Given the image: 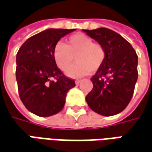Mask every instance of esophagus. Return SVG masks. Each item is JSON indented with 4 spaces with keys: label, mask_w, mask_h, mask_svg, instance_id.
<instances>
[{
    "label": "esophagus",
    "mask_w": 152,
    "mask_h": 152,
    "mask_svg": "<svg viewBox=\"0 0 152 152\" xmlns=\"http://www.w3.org/2000/svg\"><path fill=\"white\" fill-rule=\"evenodd\" d=\"M80 83H81V80H76V81H75V84H76V85H79Z\"/></svg>",
    "instance_id": "34e87169"
}]
</instances>
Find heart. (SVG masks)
<instances>
[{
  "mask_svg": "<svg viewBox=\"0 0 152 152\" xmlns=\"http://www.w3.org/2000/svg\"><path fill=\"white\" fill-rule=\"evenodd\" d=\"M74 57L77 64L67 71V76L77 78L98 71L106 58V51L98 43L83 34L70 36L64 45L58 44L54 50V59L56 65L66 71L73 64Z\"/></svg>",
  "mask_w": 152,
  "mask_h": 152,
  "instance_id": "b5f03b06",
  "label": "heart"
}]
</instances>
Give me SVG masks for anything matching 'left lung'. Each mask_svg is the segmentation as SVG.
I'll list each match as a JSON object with an SVG mask.
<instances>
[{
	"instance_id": "8db88e82",
	"label": "left lung",
	"mask_w": 152,
	"mask_h": 152,
	"mask_svg": "<svg viewBox=\"0 0 152 152\" xmlns=\"http://www.w3.org/2000/svg\"><path fill=\"white\" fill-rule=\"evenodd\" d=\"M102 45L106 58L91 81L94 88L86 102L97 113L110 117L125 109L133 95L137 81L138 57L127 40L107 28L83 30Z\"/></svg>"
}]
</instances>
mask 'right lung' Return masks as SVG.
I'll use <instances>...</instances> for the list:
<instances>
[{
	"instance_id": "1",
	"label": "right lung",
	"mask_w": 152,
	"mask_h": 152,
	"mask_svg": "<svg viewBox=\"0 0 152 152\" xmlns=\"http://www.w3.org/2000/svg\"><path fill=\"white\" fill-rule=\"evenodd\" d=\"M74 30H43L28 39L16 54L15 77L20 98L26 108L39 117L59 113L68 92L75 87L74 80L64 75L54 59L58 40Z\"/></svg>"
}]
</instances>
